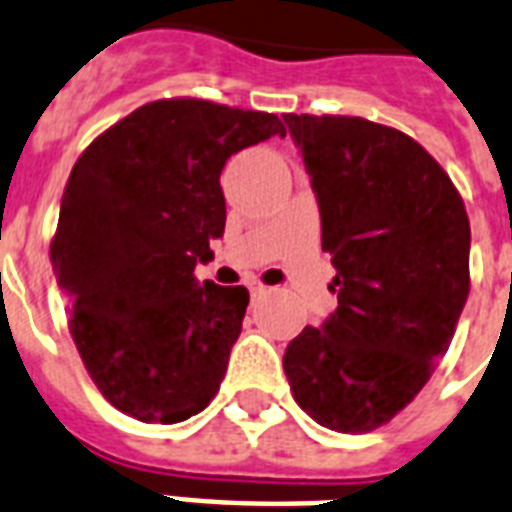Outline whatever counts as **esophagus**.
Returning a JSON list of instances; mask_svg holds the SVG:
<instances>
[{"instance_id":"1","label":"esophagus","mask_w":512,"mask_h":512,"mask_svg":"<svg viewBox=\"0 0 512 512\" xmlns=\"http://www.w3.org/2000/svg\"><path fill=\"white\" fill-rule=\"evenodd\" d=\"M248 291H251L253 299H259L261 293L267 291V288H264V285H261V283H251V285H248Z\"/></svg>"}]
</instances>
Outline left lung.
Here are the masks:
<instances>
[{
  "mask_svg": "<svg viewBox=\"0 0 512 512\" xmlns=\"http://www.w3.org/2000/svg\"><path fill=\"white\" fill-rule=\"evenodd\" d=\"M310 173L336 307L283 355L293 398L339 433L390 422L433 376L470 293V221L443 168L363 117L283 114Z\"/></svg>",
  "mask_w": 512,
  "mask_h": 512,
  "instance_id": "obj_1",
  "label": "left lung"
}]
</instances>
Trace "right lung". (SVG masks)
Returning a JSON list of instances; mask_svg holds the SVG:
<instances>
[{"label": "right lung", "mask_w": 512, "mask_h": 512, "mask_svg": "<svg viewBox=\"0 0 512 512\" xmlns=\"http://www.w3.org/2000/svg\"><path fill=\"white\" fill-rule=\"evenodd\" d=\"M285 136L275 114L154 101L87 146L63 189L50 245L69 331L114 408L173 425L219 392L248 291L194 277L224 235L221 170Z\"/></svg>", "instance_id": "1"}]
</instances>
